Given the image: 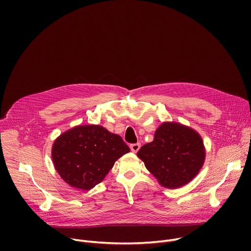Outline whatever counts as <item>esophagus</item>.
<instances>
[{
    "mask_svg": "<svg viewBox=\"0 0 251 251\" xmlns=\"http://www.w3.org/2000/svg\"><path fill=\"white\" fill-rule=\"evenodd\" d=\"M140 149V143H133V144H130V150L132 151L133 152H137Z\"/></svg>",
    "mask_w": 251,
    "mask_h": 251,
    "instance_id": "1",
    "label": "esophagus"
}]
</instances>
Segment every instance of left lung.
I'll use <instances>...</instances> for the list:
<instances>
[{"mask_svg": "<svg viewBox=\"0 0 251 251\" xmlns=\"http://www.w3.org/2000/svg\"><path fill=\"white\" fill-rule=\"evenodd\" d=\"M137 156L162 186L175 189L199 174L205 150L202 138L192 128L165 122L156 129L153 140L140 148Z\"/></svg>", "mask_w": 251, "mask_h": 251, "instance_id": "left-lung-1", "label": "left lung"}]
</instances>
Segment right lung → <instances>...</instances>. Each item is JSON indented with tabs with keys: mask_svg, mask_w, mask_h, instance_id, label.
<instances>
[{
	"mask_svg": "<svg viewBox=\"0 0 251 251\" xmlns=\"http://www.w3.org/2000/svg\"><path fill=\"white\" fill-rule=\"evenodd\" d=\"M130 151L121 136L102 126H76L52 144L51 157L61 178L70 186L89 190L100 183L115 162Z\"/></svg>",
	"mask_w": 251,
	"mask_h": 251,
	"instance_id": "obj_1",
	"label": "right lung"
}]
</instances>
